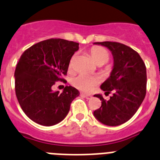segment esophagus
Masks as SVG:
<instances>
[{"mask_svg": "<svg viewBox=\"0 0 160 160\" xmlns=\"http://www.w3.org/2000/svg\"><path fill=\"white\" fill-rule=\"evenodd\" d=\"M82 95L84 96V97L86 98H87V99H90V98H91V97H92V96L90 95V94H84V93H82Z\"/></svg>", "mask_w": 160, "mask_h": 160, "instance_id": "obj_1", "label": "esophagus"}]
</instances>
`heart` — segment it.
<instances>
[{
	"label": "heart",
	"mask_w": 160,
	"mask_h": 160,
	"mask_svg": "<svg viewBox=\"0 0 160 160\" xmlns=\"http://www.w3.org/2000/svg\"><path fill=\"white\" fill-rule=\"evenodd\" d=\"M90 56L94 60V62L98 65H103L107 63L110 59V53L108 50L102 46H93L90 50ZM75 58V56H73L70 61L69 66L72 68L73 61ZM72 85L77 89L82 91H90L94 88L98 83V78L94 76H90L80 73L75 78L72 79Z\"/></svg>",
	"instance_id": "obj_1"
}]
</instances>
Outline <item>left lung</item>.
Instances as JSON below:
<instances>
[{
	"instance_id": "left-lung-1",
	"label": "left lung",
	"mask_w": 160,
	"mask_h": 160,
	"mask_svg": "<svg viewBox=\"0 0 160 160\" xmlns=\"http://www.w3.org/2000/svg\"><path fill=\"white\" fill-rule=\"evenodd\" d=\"M108 48L114 56L111 76L102 84L106 94L113 92L107 101L101 94L102 106L94 111L99 122L107 126H118L128 122L136 113L147 92L145 63L138 53L124 44L115 42H94Z\"/></svg>"
}]
</instances>
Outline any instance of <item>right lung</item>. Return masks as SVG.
<instances>
[{
    "label": "right lung",
    "instance_id": "obj_1",
    "mask_svg": "<svg viewBox=\"0 0 160 160\" xmlns=\"http://www.w3.org/2000/svg\"><path fill=\"white\" fill-rule=\"evenodd\" d=\"M78 43L50 38L34 44L22 54L14 73L15 93L22 111L33 122L53 126L62 121L78 90L65 87L53 91L56 82L66 81L70 61Z\"/></svg>",
    "mask_w": 160,
    "mask_h": 160
}]
</instances>
